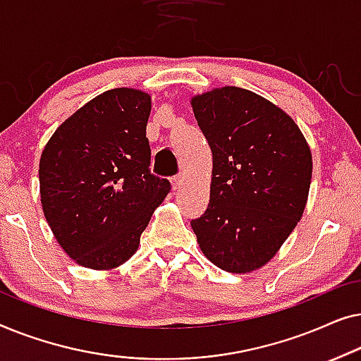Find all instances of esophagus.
I'll list each match as a JSON object with an SVG mask.
<instances>
[{
	"label": "esophagus",
	"instance_id": "1",
	"mask_svg": "<svg viewBox=\"0 0 361 361\" xmlns=\"http://www.w3.org/2000/svg\"><path fill=\"white\" fill-rule=\"evenodd\" d=\"M171 184H172V189H179V187L184 184V176H176L171 179Z\"/></svg>",
	"mask_w": 361,
	"mask_h": 361
}]
</instances>
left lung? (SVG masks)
Instances as JSON below:
<instances>
[{
	"mask_svg": "<svg viewBox=\"0 0 361 361\" xmlns=\"http://www.w3.org/2000/svg\"><path fill=\"white\" fill-rule=\"evenodd\" d=\"M212 149L210 202L192 220L202 253L246 274L273 259L307 204L312 152L283 108L240 87L190 98Z\"/></svg>",
	"mask_w": 361,
	"mask_h": 361,
	"instance_id": "left-lung-1",
	"label": "left lung"
}]
</instances>
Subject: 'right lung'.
<instances>
[{"mask_svg": "<svg viewBox=\"0 0 361 361\" xmlns=\"http://www.w3.org/2000/svg\"><path fill=\"white\" fill-rule=\"evenodd\" d=\"M151 95L113 88L54 131L39 161L41 204L62 250L83 268L126 263L171 184L149 172Z\"/></svg>", "mask_w": 361, "mask_h": 361, "instance_id": "add662e5", "label": "right lung"}]
</instances>
